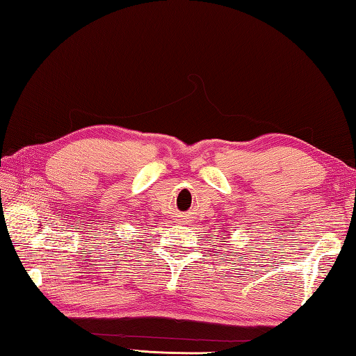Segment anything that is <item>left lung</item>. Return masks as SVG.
<instances>
[{
    "label": "left lung",
    "instance_id": "8db88e82",
    "mask_svg": "<svg viewBox=\"0 0 356 356\" xmlns=\"http://www.w3.org/2000/svg\"><path fill=\"white\" fill-rule=\"evenodd\" d=\"M229 236H231V234H229ZM221 242H222V240H221Z\"/></svg>",
    "mask_w": 356,
    "mask_h": 356
}]
</instances>
